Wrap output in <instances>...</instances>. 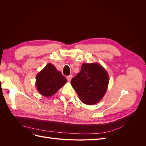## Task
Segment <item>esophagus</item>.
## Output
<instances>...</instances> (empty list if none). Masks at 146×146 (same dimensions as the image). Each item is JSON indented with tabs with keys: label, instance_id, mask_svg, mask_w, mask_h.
Wrapping results in <instances>:
<instances>
[{
	"label": "esophagus",
	"instance_id": "34e87169",
	"mask_svg": "<svg viewBox=\"0 0 146 146\" xmlns=\"http://www.w3.org/2000/svg\"><path fill=\"white\" fill-rule=\"evenodd\" d=\"M72 77H73V76H72V75H70V76H68V77H67V80H68V82H70V80H72Z\"/></svg>",
	"mask_w": 146,
	"mask_h": 146
}]
</instances>
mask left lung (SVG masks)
Instances as JSON below:
<instances>
[{
    "label": "left lung",
    "mask_w": 146,
    "mask_h": 146,
    "mask_svg": "<svg viewBox=\"0 0 146 146\" xmlns=\"http://www.w3.org/2000/svg\"><path fill=\"white\" fill-rule=\"evenodd\" d=\"M109 76L99 63H83L80 72L70 82L83 103L94 105L104 98L107 90Z\"/></svg>",
    "instance_id": "1"
}]
</instances>
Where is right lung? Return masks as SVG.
Segmentation results:
<instances>
[{"label":"right lung","instance_id":"add662e5","mask_svg":"<svg viewBox=\"0 0 146 146\" xmlns=\"http://www.w3.org/2000/svg\"><path fill=\"white\" fill-rule=\"evenodd\" d=\"M66 82V78L55 66L48 63L36 75L35 85L39 93L47 98L55 94Z\"/></svg>","mask_w":146,"mask_h":146}]
</instances>
